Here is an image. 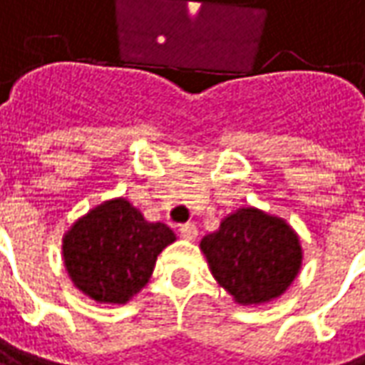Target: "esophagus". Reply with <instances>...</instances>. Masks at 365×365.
Masks as SVG:
<instances>
[{"mask_svg": "<svg viewBox=\"0 0 365 365\" xmlns=\"http://www.w3.org/2000/svg\"><path fill=\"white\" fill-rule=\"evenodd\" d=\"M178 232H180V236H182V238H187V240H195V238L198 236L197 225H195V222H187V225H180Z\"/></svg>", "mask_w": 365, "mask_h": 365, "instance_id": "obj_1", "label": "esophagus"}]
</instances>
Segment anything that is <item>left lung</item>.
<instances>
[{
  "label": "left lung",
  "instance_id": "left-lung-1",
  "mask_svg": "<svg viewBox=\"0 0 365 365\" xmlns=\"http://www.w3.org/2000/svg\"><path fill=\"white\" fill-rule=\"evenodd\" d=\"M210 272L242 306L282 296L302 266V246L290 225L255 207L238 208L200 240Z\"/></svg>",
  "mask_w": 365,
  "mask_h": 365
}]
</instances>
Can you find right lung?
I'll return each instance as SVG.
<instances>
[{"label":"right lung","instance_id":"add662e5","mask_svg":"<svg viewBox=\"0 0 365 365\" xmlns=\"http://www.w3.org/2000/svg\"><path fill=\"white\" fill-rule=\"evenodd\" d=\"M177 240L125 198L81 216L63 236V262L73 284L101 304H127L149 282L157 256Z\"/></svg>","mask_w":365,"mask_h":365}]
</instances>
